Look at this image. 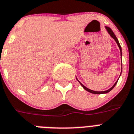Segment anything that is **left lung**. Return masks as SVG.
Wrapping results in <instances>:
<instances>
[{"mask_svg": "<svg viewBox=\"0 0 134 134\" xmlns=\"http://www.w3.org/2000/svg\"><path fill=\"white\" fill-rule=\"evenodd\" d=\"M105 28H106V30H107V32H108V33H109V34H110V36L112 37V38H113V39L115 40V42H117V45H118L119 48V50H120V52H121V56H122V50H121V46H120V44H119V41H118V39H117V37H116V36H115V34L113 33V31H112V30H111V29H110V27H107V26H106V27H105ZM121 72H122V67H121ZM76 79H77V81H79V83H80V84H81V86L83 87V89H84V90H86V91L92 93V94H107V93L109 92H110V90H112L113 89V88H114V87L115 86V85L117 84V81H118V80H119V79H118V80H117V81H116L115 83V84H114L113 86L111 87V88H110V89L107 90H105V91L97 92V91H94V90H90V89H89V88H86V87L85 86H83V85L82 84V83H81V82H80V81H79L78 80H77V77H76Z\"/></svg>", "mask_w": 134, "mask_h": 134, "instance_id": "obj_1", "label": "left lung"}]
</instances>
